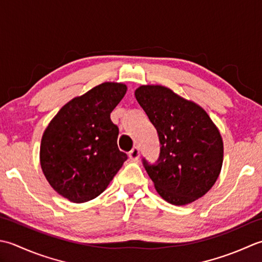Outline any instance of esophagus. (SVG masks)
Returning <instances> with one entry per match:
<instances>
[{
  "mask_svg": "<svg viewBox=\"0 0 262 262\" xmlns=\"http://www.w3.org/2000/svg\"><path fill=\"white\" fill-rule=\"evenodd\" d=\"M129 157L131 161H138L139 157H140V150H139L138 147L132 148V150L129 152Z\"/></svg>",
  "mask_w": 262,
  "mask_h": 262,
  "instance_id": "esophagus-1",
  "label": "esophagus"
}]
</instances>
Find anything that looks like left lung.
Listing matches in <instances>:
<instances>
[{
  "mask_svg": "<svg viewBox=\"0 0 262 262\" xmlns=\"http://www.w3.org/2000/svg\"><path fill=\"white\" fill-rule=\"evenodd\" d=\"M135 96L158 132L161 156L143 165L162 198L189 205L209 191L221 174L224 143L207 112L172 89L142 84Z\"/></svg>",
  "mask_w": 262,
  "mask_h": 262,
  "instance_id": "1",
  "label": "left lung"
}]
</instances>
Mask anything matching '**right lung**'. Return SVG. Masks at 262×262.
<instances>
[{"instance_id":"add662e5","label":"right lung","mask_w":262,"mask_h":262,"mask_svg":"<svg viewBox=\"0 0 262 262\" xmlns=\"http://www.w3.org/2000/svg\"><path fill=\"white\" fill-rule=\"evenodd\" d=\"M121 82H103L72 98L41 137L39 161L50 185L74 204L95 199L127 159L117 147L111 113L124 97Z\"/></svg>"}]
</instances>
